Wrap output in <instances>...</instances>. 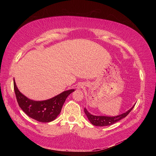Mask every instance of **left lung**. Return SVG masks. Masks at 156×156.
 I'll use <instances>...</instances> for the list:
<instances>
[{"label": "left lung", "mask_w": 156, "mask_h": 156, "mask_svg": "<svg viewBox=\"0 0 156 156\" xmlns=\"http://www.w3.org/2000/svg\"><path fill=\"white\" fill-rule=\"evenodd\" d=\"M135 107V105H133L130 109H129L127 112L125 113H123L121 115L115 116V117H107V116H96L91 114L88 111L86 110V108H84V113L87 117V119L89 120L90 121V122L95 125V126H108L113 125L115 123L119 122L121 119L125 118L126 117L128 114L131 112V110L133 108V107Z\"/></svg>", "instance_id": "1"}]
</instances>
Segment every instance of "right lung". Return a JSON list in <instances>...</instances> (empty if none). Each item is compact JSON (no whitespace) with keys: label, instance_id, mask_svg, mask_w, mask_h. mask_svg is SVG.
<instances>
[{"label":"right lung","instance_id":"obj_1","mask_svg":"<svg viewBox=\"0 0 156 156\" xmlns=\"http://www.w3.org/2000/svg\"><path fill=\"white\" fill-rule=\"evenodd\" d=\"M13 86L20 107L30 117L40 122H50L54 120L60 113L66 98L75 91V90L65 91L50 99L36 101L28 99L20 92L14 79Z\"/></svg>","mask_w":156,"mask_h":156}]
</instances>
